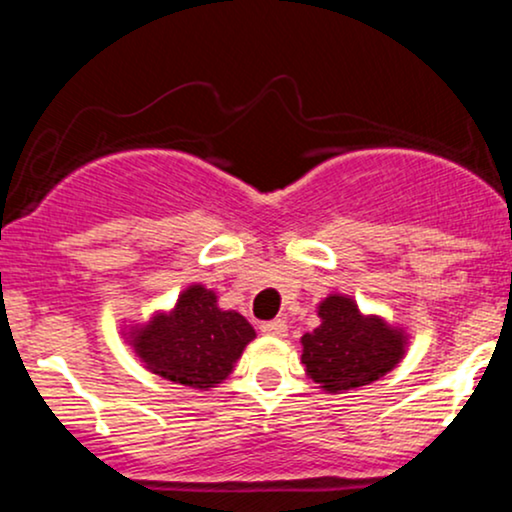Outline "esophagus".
I'll list each match as a JSON object with an SVG mask.
<instances>
[{"label": "esophagus", "mask_w": 512, "mask_h": 512, "mask_svg": "<svg viewBox=\"0 0 512 512\" xmlns=\"http://www.w3.org/2000/svg\"><path fill=\"white\" fill-rule=\"evenodd\" d=\"M262 334H267V337H286V332H289V327H286L284 320H272V322H264V325L260 327Z\"/></svg>", "instance_id": "obj_1"}]
</instances>
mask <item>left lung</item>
<instances>
[{
    "instance_id": "left-lung-1",
    "label": "left lung",
    "mask_w": 512,
    "mask_h": 512,
    "mask_svg": "<svg viewBox=\"0 0 512 512\" xmlns=\"http://www.w3.org/2000/svg\"><path fill=\"white\" fill-rule=\"evenodd\" d=\"M317 317L320 325L301 337V361L320 390L337 395L375 383L407 354L409 337L402 327L361 313L344 293H330L317 305Z\"/></svg>"
}]
</instances>
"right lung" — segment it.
Returning <instances> with one entry per match:
<instances>
[{
	"instance_id": "right-lung-1",
	"label": "right lung",
	"mask_w": 512,
	"mask_h": 512,
	"mask_svg": "<svg viewBox=\"0 0 512 512\" xmlns=\"http://www.w3.org/2000/svg\"><path fill=\"white\" fill-rule=\"evenodd\" d=\"M125 339L146 370L175 385L209 390L233 373L255 330L236 310L219 308L214 291L192 284L173 308L129 327Z\"/></svg>"
}]
</instances>
